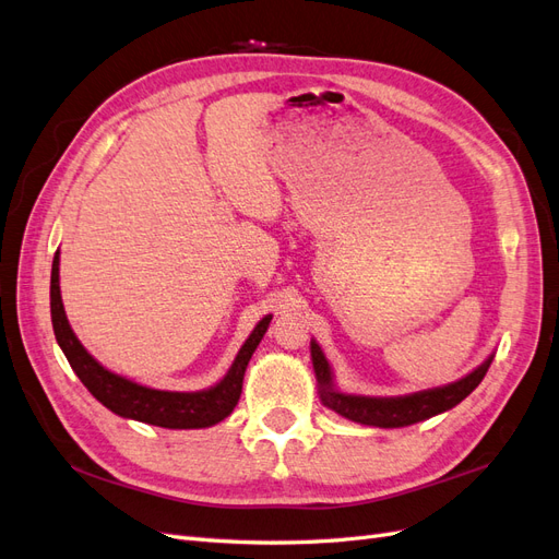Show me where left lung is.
<instances>
[{
	"label": "left lung",
	"mask_w": 559,
	"mask_h": 559,
	"mask_svg": "<svg viewBox=\"0 0 559 559\" xmlns=\"http://www.w3.org/2000/svg\"><path fill=\"white\" fill-rule=\"evenodd\" d=\"M489 364H492V357L485 359L466 378L456 380L448 386L429 389V392L396 396V399H370V396H352V394L335 392L331 382V366L324 354H321L319 345L312 343V366L317 373L319 396L324 401V405H329V408L335 411L337 415H343L352 421H359V425L382 427V429L408 427V425H415V421L429 419L438 413L454 408L456 403H462L473 389L483 382Z\"/></svg>",
	"instance_id": "obj_1"
}]
</instances>
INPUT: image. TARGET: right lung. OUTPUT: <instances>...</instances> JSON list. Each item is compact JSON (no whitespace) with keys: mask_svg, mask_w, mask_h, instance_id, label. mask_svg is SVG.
Masks as SVG:
<instances>
[{"mask_svg":"<svg viewBox=\"0 0 559 559\" xmlns=\"http://www.w3.org/2000/svg\"><path fill=\"white\" fill-rule=\"evenodd\" d=\"M60 259L56 251L53 267H50V319H53V331L60 349L64 352L67 361L79 376V380L86 384L88 392L116 415L146 421V425H156L165 429H202L212 427L233 413L235 405L242 394V380L245 370L251 359L253 349L259 347L263 333L273 317L261 319L257 329L251 331L247 343L235 357L228 376L212 389L205 392H160V389H148L138 382H130L121 376L111 373L105 366H99L91 354L83 349L76 341L74 331L70 329V321L64 317L62 298H60V275L58 267Z\"/></svg>","mask_w":559,"mask_h":559,"instance_id":"1","label":"right lung"}]
</instances>
